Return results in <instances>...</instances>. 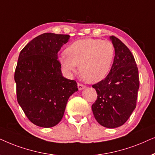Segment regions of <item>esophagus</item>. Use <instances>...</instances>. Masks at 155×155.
I'll list each match as a JSON object with an SVG mask.
<instances>
[{"mask_svg": "<svg viewBox=\"0 0 155 155\" xmlns=\"http://www.w3.org/2000/svg\"><path fill=\"white\" fill-rule=\"evenodd\" d=\"M77 86H78V88H79V91H81L86 88V86H84V85H83V84H78Z\"/></svg>", "mask_w": 155, "mask_h": 155, "instance_id": "esophagus-1", "label": "esophagus"}]
</instances>
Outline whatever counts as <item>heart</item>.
<instances>
[{
  "label": "heart",
  "mask_w": 155,
  "mask_h": 155,
  "mask_svg": "<svg viewBox=\"0 0 155 155\" xmlns=\"http://www.w3.org/2000/svg\"><path fill=\"white\" fill-rule=\"evenodd\" d=\"M61 54L58 61L69 75L76 71L88 83H97L106 77L112 67L115 57L114 45L109 40L84 38L76 40Z\"/></svg>",
  "instance_id": "heart-1"
}]
</instances>
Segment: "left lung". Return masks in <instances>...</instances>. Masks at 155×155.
Wrapping results in <instances>:
<instances>
[{"instance_id": "8db88e82", "label": "left lung", "mask_w": 155, "mask_h": 155, "mask_svg": "<svg viewBox=\"0 0 155 155\" xmlns=\"http://www.w3.org/2000/svg\"><path fill=\"white\" fill-rule=\"evenodd\" d=\"M110 40L115 47V57L106 79L92 86L98 94L91 108L99 124L108 128L123 125L136 107L140 81L133 54L114 36Z\"/></svg>"}]
</instances>
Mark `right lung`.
<instances>
[{"label":"right lung","mask_w":155,"mask_h":155,"mask_svg":"<svg viewBox=\"0 0 155 155\" xmlns=\"http://www.w3.org/2000/svg\"><path fill=\"white\" fill-rule=\"evenodd\" d=\"M70 38L47 32L20 51L15 71L18 102L33 124L51 127L60 122L68 99L78 91L74 80L64 77L58 51Z\"/></svg>","instance_id":"obj_1"}]
</instances>
